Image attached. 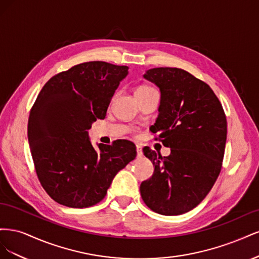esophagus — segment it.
I'll return each mask as SVG.
<instances>
[{
	"instance_id": "esophagus-1",
	"label": "esophagus",
	"mask_w": 259,
	"mask_h": 259,
	"mask_svg": "<svg viewBox=\"0 0 259 259\" xmlns=\"http://www.w3.org/2000/svg\"><path fill=\"white\" fill-rule=\"evenodd\" d=\"M136 151H137V156H138V158H142V156H143V150H142V147H140L139 145L136 146Z\"/></svg>"
}]
</instances>
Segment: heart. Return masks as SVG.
<instances>
[{
	"mask_svg": "<svg viewBox=\"0 0 259 259\" xmlns=\"http://www.w3.org/2000/svg\"><path fill=\"white\" fill-rule=\"evenodd\" d=\"M154 89H152L151 86H148V85H140L136 89L135 91V95L136 94H140V93H145V92H149V91H152Z\"/></svg>",
	"mask_w": 259,
	"mask_h": 259,
	"instance_id": "1",
	"label": "heart"
}]
</instances>
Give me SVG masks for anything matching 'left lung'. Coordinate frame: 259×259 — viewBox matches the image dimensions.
<instances>
[{"mask_svg": "<svg viewBox=\"0 0 259 259\" xmlns=\"http://www.w3.org/2000/svg\"><path fill=\"white\" fill-rule=\"evenodd\" d=\"M161 91L155 140L170 148L168 156L144 148L154 166L140 185L145 204L161 215H180L197 206L221 173L227 120L209 86L179 68H153L144 74Z\"/></svg>", "mask_w": 259, "mask_h": 259, "instance_id": "obj_1", "label": "left lung"}]
</instances>
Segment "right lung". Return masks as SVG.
I'll use <instances>...</instances> for the list:
<instances>
[{"label":"right lung","mask_w":259,"mask_h":259,"mask_svg":"<svg viewBox=\"0 0 259 259\" xmlns=\"http://www.w3.org/2000/svg\"><path fill=\"white\" fill-rule=\"evenodd\" d=\"M128 67L89 61L45 83L30 110L28 140L38 180L61 205L90 207L103 200L116 173L136 158L132 142L93 147L89 130L107 109Z\"/></svg>","instance_id":"obj_1"}]
</instances>
